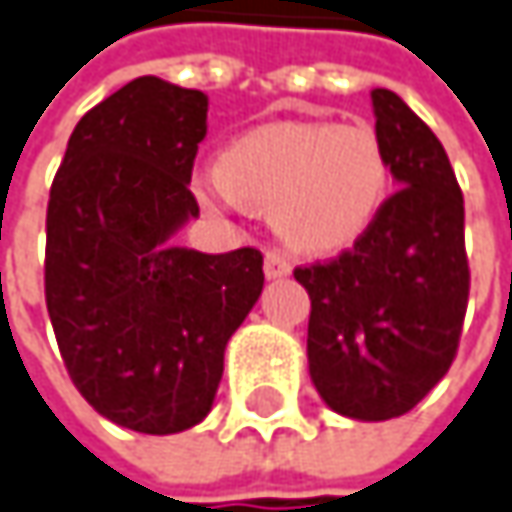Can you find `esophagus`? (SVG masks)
Returning <instances> with one entry per match:
<instances>
[{
    "label": "esophagus",
    "instance_id": "34e87169",
    "mask_svg": "<svg viewBox=\"0 0 512 512\" xmlns=\"http://www.w3.org/2000/svg\"><path fill=\"white\" fill-rule=\"evenodd\" d=\"M290 260L281 255V252H275V249H269L266 255H263V272H266V278H284V275H290Z\"/></svg>",
    "mask_w": 512,
    "mask_h": 512
}]
</instances>
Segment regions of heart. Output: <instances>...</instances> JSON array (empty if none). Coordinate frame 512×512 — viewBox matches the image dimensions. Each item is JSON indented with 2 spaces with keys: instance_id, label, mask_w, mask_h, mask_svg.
<instances>
[{
  "instance_id": "1",
  "label": "heart",
  "mask_w": 512,
  "mask_h": 512,
  "mask_svg": "<svg viewBox=\"0 0 512 512\" xmlns=\"http://www.w3.org/2000/svg\"><path fill=\"white\" fill-rule=\"evenodd\" d=\"M390 166L372 128L331 122H272L237 137L202 169L193 193L213 210L252 202L272 208L278 234L302 252L354 243L378 216Z\"/></svg>"
}]
</instances>
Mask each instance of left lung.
<instances>
[{
    "label": "left lung",
    "mask_w": 512,
    "mask_h": 512,
    "mask_svg": "<svg viewBox=\"0 0 512 512\" xmlns=\"http://www.w3.org/2000/svg\"><path fill=\"white\" fill-rule=\"evenodd\" d=\"M375 137L398 190L354 246L296 266L310 296L307 360L349 419L404 416L454 363L469 304L463 193L437 134L393 90H372Z\"/></svg>",
    "instance_id": "left-lung-1"
}]
</instances>
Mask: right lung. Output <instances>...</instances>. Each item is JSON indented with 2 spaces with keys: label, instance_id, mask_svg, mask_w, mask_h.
Listing matches in <instances>:
<instances>
[{
  "label": "right lung",
  "instance_id": "add662e5",
  "mask_svg": "<svg viewBox=\"0 0 512 512\" xmlns=\"http://www.w3.org/2000/svg\"><path fill=\"white\" fill-rule=\"evenodd\" d=\"M208 96L143 75L78 119L46 208L43 287L75 390L140 434L208 416L222 357L263 290V255L178 249Z\"/></svg>",
  "mask_w": 512,
  "mask_h": 512
}]
</instances>
